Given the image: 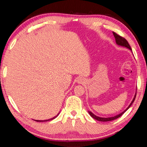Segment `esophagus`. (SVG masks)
<instances>
[{"label":"esophagus","instance_id":"34e87169","mask_svg":"<svg viewBox=\"0 0 147 147\" xmlns=\"http://www.w3.org/2000/svg\"><path fill=\"white\" fill-rule=\"evenodd\" d=\"M76 82L78 84H84V83H85V79L84 78V77L80 76V77H79V78H78V79L76 80Z\"/></svg>","mask_w":147,"mask_h":147}]
</instances>
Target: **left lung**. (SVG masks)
<instances>
[{"label":"left lung","mask_w":147,"mask_h":147,"mask_svg":"<svg viewBox=\"0 0 147 147\" xmlns=\"http://www.w3.org/2000/svg\"><path fill=\"white\" fill-rule=\"evenodd\" d=\"M113 34L114 37H115V41H116V43L118 45H120V46H122V47H126V48H128L130 50V51H131V47L130 46V45L128 44V41H126V39L125 38H123V37H121V36H119V35H118L117 34H116L115 32H113ZM136 94L135 96H134V98L132 100V101H131V102L130 103V105H129V106L127 108H126L125 110H124L123 112L121 113L120 114H119V115H116V116H114V117H108V118H105V117H98L96 116L95 115H94V114L91 112V111H88V113H89V115H90L92 117H93V119H96V120H97L98 121H102V122H106V121H113V120H115V119H117L119 117H120L123 115V114L125 112V111L127 110V109L130 108V107L131 106V104H132V103L134 102V100H135V98H136Z\"/></svg>","instance_id":"left-lung-1"}]
</instances>
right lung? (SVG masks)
Returning a JSON list of instances; mask_svg holds the SVG:
<instances>
[{
	"mask_svg": "<svg viewBox=\"0 0 147 147\" xmlns=\"http://www.w3.org/2000/svg\"><path fill=\"white\" fill-rule=\"evenodd\" d=\"M59 114V113H58V114H57V115H56V116H55V117H54L53 118H52V119H48V120H44V121H39V120H36V121H37V122H45V121H49L53 120V119H55L56 117H57L58 116Z\"/></svg>",
	"mask_w": 147,
	"mask_h": 147,
	"instance_id": "right-lung-1",
	"label": "right lung"
}]
</instances>
